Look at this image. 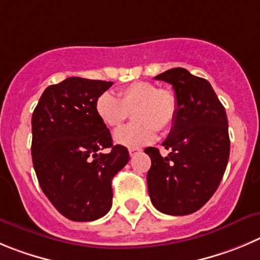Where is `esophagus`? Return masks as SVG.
Listing matches in <instances>:
<instances>
[{"label":"esophagus","mask_w":260,"mask_h":260,"mask_svg":"<svg viewBox=\"0 0 260 260\" xmlns=\"http://www.w3.org/2000/svg\"><path fill=\"white\" fill-rule=\"evenodd\" d=\"M138 152H141V149H140V147H131L129 149L131 156H135V155L138 154Z\"/></svg>","instance_id":"obj_1"}]
</instances>
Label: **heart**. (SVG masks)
Wrapping results in <instances>:
<instances>
[{
    "label": "heart",
    "instance_id": "b5f03b06",
    "mask_svg": "<svg viewBox=\"0 0 260 260\" xmlns=\"http://www.w3.org/2000/svg\"><path fill=\"white\" fill-rule=\"evenodd\" d=\"M94 110L108 127H118L132 111V124L119 128L114 141L125 147H140L156 138V129L166 132L176 120L178 103L176 94L157 88L150 82H135L118 91V99L105 93L97 97Z\"/></svg>",
    "mask_w": 260,
    "mask_h": 260
}]
</instances>
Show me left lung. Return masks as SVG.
I'll use <instances>...</instances> for the list:
<instances>
[{
  "label": "left lung",
  "instance_id": "left-lung-1",
  "mask_svg": "<svg viewBox=\"0 0 260 260\" xmlns=\"http://www.w3.org/2000/svg\"><path fill=\"white\" fill-rule=\"evenodd\" d=\"M173 86L178 103L176 120L163 142L169 150L161 156L146 147L151 159L147 188L159 212L187 215L205 205L219 186L230 157L225 110L209 82L183 68L156 75Z\"/></svg>",
  "mask_w": 260,
  "mask_h": 260
}]
</instances>
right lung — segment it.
Returning a JSON list of instances; mask_svg holds the SVG:
<instances>
[{
    "label": "right lung",
    "mask_w": 260,
    "mask_h": 260,
    "mask_svg": "<svg viewBox=\"0 0 260 260\" xmlns=\"http://www.w3.org/2000/svg\"><path fill=\"white\" fill-rule=\"evenodd\" d=\"M113 82L70 77L41 96L31 116V157L38 182L68 219L89 222L113 204L111 179L129 160L127 147L113 145L94 103ZM110 148L106 154L102 150Z\"/></svg>",
    "instance_id": "1"
}]
</instances>
